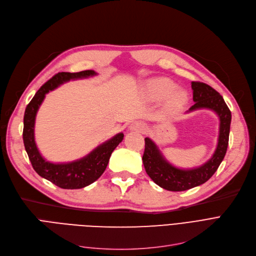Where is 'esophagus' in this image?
<instances>
[{"instance_id": "34e87169", "label": "esophagus", "mask_w": 256, "mask_h": 256, "mask_svg": "<svg viewBox=\"0 0 256 256\" xmlns=\"http://www.w3.org/2000/svg\"><path fill=\"white\" fill-rule=\"evenodd\" d=\"M130 130H139V132H144L146 130V126L143 124V122H134L130 126Z\"/></svg>"}]
</instances>
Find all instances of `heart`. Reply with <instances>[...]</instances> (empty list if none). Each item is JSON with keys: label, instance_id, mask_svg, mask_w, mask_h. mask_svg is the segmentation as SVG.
I'll use <instances>...</instances> for the list:
<instances>
[{"label": "heart", "instance_id": "1", "mask_svg": "<svg viewBox=\"0 0 256 256\" xmlns=\"http://www.w3.org/2000/svg\"><path fill=\"white\" fill-rule=\"evenodd\" d=\"M147 89H148L150 98L154 100H163L170 96L167 102L169 109L182 106L186 100V94L182 90L176 91V85L168 78H162L152 80L147 85Z\"/></svg>", "mask_w": 256, "mask_h": 256}]
</instances>
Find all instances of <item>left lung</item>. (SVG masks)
Masks as SVG:
<instances>
[{
	"instance_id": "1",
	"label": "left lung",
	"mask_w": 256,
	"mask_h": 256,
	"mask_svg": "<svg viewBox=\"0 0 256 256\" xmlns=\"http://www.w3.org/2000/svg\"><path fill=\"white\" fill-rule=\"evenodd\" d=\"M192 90L195 104L188 112L210 109L216 113L220 119L217 148L212 156L204 165L193 169H180L168 162L152 140L145 138L142 160L146 173L158 186L168 191H186L208 182L217 171L227 150L232 122L230 110L228 109L220 93L208 84L192 82Z\"/></svg>"
}]
</instances>
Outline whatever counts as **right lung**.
<instances>
[{
  "label": "right lung",
  "instance_id": "1",
  "mask_svg": "<svg viewBox=\"0 0 256 256\" xmlns=\"http://www.w3.org/2000/svg\"><path fill=\"white\" fill-rule=\"evenodd\" d=\"M94 70H83L80 72H58L50 78L36 92L32 100L26 106L24 116L22 139L26 154L34 170L40 176L50 180L62 189H82L100 178L106 170L113 150L122 141L124 134L119 132L110 140L98 146L86 156L70 163L54 164L46 160L40 154L34 137L35 118L46 94L56 89L70 80L84 78L96 76Z\"/></svg>",
  "mask_w": 256,
  "mask_h": 256
}]
</instances>
